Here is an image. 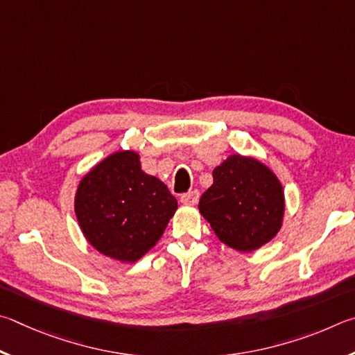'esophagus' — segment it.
<instances>
[{
    "mask_svg": "<svg viewBox=\"0 0 355 355\" xmlns=\"http://www.w3.org/2000/svg\"><path fill=\"white\" fill-rule=\"evenodd\" d=\"M200 201V191L193 190V191H189V193H185L181 196V202L185 204V206H195Z\"/></svg>",
    "mask_w": 355,
    "mask_h": 355,
    "instance_id": "esophagus-1",
    "label": "esophagus"
}]
</instances>
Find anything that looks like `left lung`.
Segmentation results:
<instances>
[{"instance_id":"8db88e82","label":"left lung","mask_w":355,"mask_h":355,"mask_svg":"<svg viewBox=\"0 0 355 355\" xmlns=\"http://www.w3.org/2000/svg\"><path fill=\"white\" fill-rule=\"evenodd\" d=\"M214 184L200 200V212L223 243L251 252L282 227V184L262 162L232 154L214 170Z\"/></svg>"}]
</instances>
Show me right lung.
<instances>
[{
  "instance_id": "obj_1",
  "label": "right lung",
  "mask_w": 355,
  "mask_h": 355,
  "mask_svg": "<svg viewBox=\"0 0 355 355\" xmlns=\"http://www.w3.org/2000/svg\"><path fill=\"white\" fill-rule=\"evenodd\" d=\"M178 209L160 179L141 170L135 151H116L80 179L74 214L98 252L134 263L157 243Z\"/></svg>"
}]
</instances>
